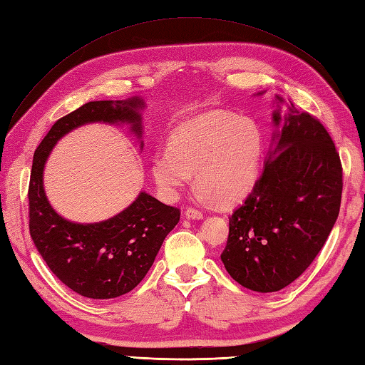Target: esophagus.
Returning <instances> with one entry per match:
<instances>
[{
  "label": "esophagus",
  "mask_w": 365,
  "mask_h": 365,
  "mask_svg": "<svg viewBox=\"0 0 365 365\" xmlns=\"http://www.w3.org/2000/svg\"><path fill=\"white\" fill-rule=\"evenodd\" d=\"M185 216H187L188 220H202L204 213H202V210H199V208L188 207L187 210H185Z\"/></svg>",
  "instance_id": "esophagus-1"
}]
</instances>
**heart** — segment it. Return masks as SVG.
I'll return each instance as SVG.
<instances>
[{"mask_svg": "<svg viewBox=\"0 0 365 365\" xmlns=\"http://www.w3.org/2000/svg\"><path fill=\"white\" fill-rule=\"evenodd\" d=\"M265 138L259 123L232 113H205L178 125L155 153L152 175L165 199H175L196 173V183L216 202L232 204L257 183Z\"/></svg>", "mask_w": 365, "mask_h": 365, "instance_id": "heart-1", "label": "heart"}]
</instances>
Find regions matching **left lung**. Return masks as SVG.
Masks as SVG:
<instances>
[{"label": "left lung", "instance_id": "8db88e82", "mask_svg": "<svg viewBox=\"0 0 365 365\" xmlns=\"http://www.w3.org/2000/svg\"><path fill=\"white\" fill-rule=\"evenodd\" d=\"M342 187V163L328 130L292 106L257 183L229 218L221 260L232 279L262 293L298 279L334 227Z\"/></svg>", "mask_w": 365, "mask_h": 365}]
</instances>
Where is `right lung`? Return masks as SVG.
I'll return each instance as SVG.
<instances>
[{
    "instance_id": "right-lung-1",
    "label": "right lung",
    "mask_w": 365,
    "mask_h": 365,
    "mask_svg": "<svg viewBox=\"0 0 365 365\" xmlns=\"http://www.w3.org/2000/svg\"><path fill=\"white\" fill-rule=\"evenodd\" d=\"M143 105L139 98L83 105L54 122L34 153L28 188L29 234L53 274L81 297L108 299L133 290L180 220V210L141 192L111 220L75 224L61 218L46 200L43 165L58 139L86 122H131L139 135L138 110Z\"/></svg>"
}]
</instances>
